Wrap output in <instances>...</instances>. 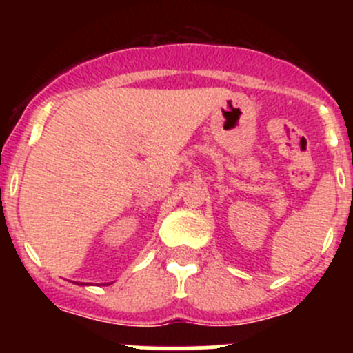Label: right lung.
Masks as SVG:
<instances>
[{
  "instance_id": "obj_1",
  "label": "right lung",
  "mask_w": 353,
  "mask_h": 353,
  "mask_svg": "<svg viewBox=\"0 0 353 353\" xmlns=\"http://www.w3.org/2000/svg\"><path fill=\"white\" fill-rule=\"evenodd\" d=\"M81 285H85V283H81Z\"/></svg>"
}]
</instances>
